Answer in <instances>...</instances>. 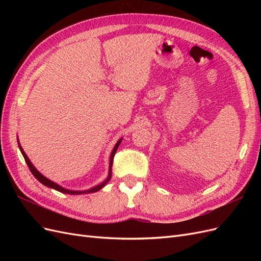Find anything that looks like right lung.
<instances>
[{"label": "right lung", "instance_id": "1", "mask_svg": "<svg viewBox=\"0 0 261 261\" xmlns=\"http://www.w3.org/2000/svg\"><path fill=\"white\" fill-rule=\"evenodd\" d=\"M122 140V139H121ZM121 140H118L117 141V144L115 145V147H114V149H113V151H112V153H111V158H110V171H109V177H108V179L107 180H105L103 183H101L100 185H98V186H96V187H93V188H91V189H89V191H85V192H76V191H68V189H65V188H63V187H61V186H59L58 184H55L54 181H52V180H50V179H48L46 177H44L42 174H40V173H39L37 170H36V168L34 167L33 165V163L30 162V160L28 159V156H27V154L23 152V150L21 149V147H20V145H19V149H20V151H21V153H22V156H23V159H25V161H26V163H27V165H28V168H29V170H30V172L33 173V175L40 181V183H42L43 185H45V186H48V187H51V188H53V189H55V191H58V192H61V193H64V194H70V195H78V194H87V193H96V192H98V191H100V189L103 187L108 181L110 180V178H111V175H112V164H113V158H114V154H115V152H116V150H117V148H118V146H120V144H121Z\"/></svg>", "mask_w": 261, "mask_h": 261}]
</instances>
